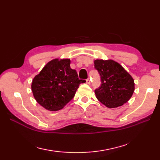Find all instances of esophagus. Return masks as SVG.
Segmentation results:
<instances>
[{
	"label": "esophagus",
	"instance_id": "1",
	"mask_svg": "<svg viewBox=\"0 0 160 160\" xmlns=\"http://www.w3.org/2000/svg\"><path fill=\"white\" fill-rule=\"evenodd\" d=\"M86 83H87V84H90L91 83V80H90L89 78H88V79L86 80Z\"/></svg>",
	"mask_w": 160,
	"mask_h": 160
}]
</instances>
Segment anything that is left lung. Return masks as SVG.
I'll list each match as a JSON object with an SVG mask.
<instances>
[{
  "label": "left lung",
  "mask_w": 160,
  "mask_h": 160,
  "mask_svg": "<svg viewBox=\"0 0 160 160\" xmlns=\"http://www.w3.org/2000/svg\"><path fill=\"white\" fill-rule=\"evenodd\" d=\"M94 64L101 79V86L95 91L97 99L108 108H116L127 103L135 90L133 77L113 60L96 59Z\"/></svg>",
  "instance_id": "left-lung-1"
}]
</instances>
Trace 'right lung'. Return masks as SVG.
Listing matches in <instances>:
<instances>
[{
	"label": "right lung",
	"mask_w": 160,
	"mask_h": 160,
	"mask_svg": "<svg viewBox=\"0 0 160 160\" xmlns=\"http://www.w3.org/2000/svg\"><path fill=\"white\" fill-rule=\"evenodd\" d=\"M70 63L69 59H52L33 78V96L45 109L52 111L62 109L74 98L79 85L85 82L79 79Z\"/></svg>",
	"instance_id": "obj_1"
}]
</instances>
